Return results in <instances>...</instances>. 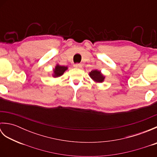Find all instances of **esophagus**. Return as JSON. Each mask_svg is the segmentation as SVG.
<instances>
[{
	"mask_svg": "<svg viewBox=\"0 0 157 157\" xmlns=\"http://www.w3.org/2000/svg\"><path fill=\"white\" fill-rule=\"evenodd\" d=\"M73 67L77 69H81L82 67V65L81 64H78V63H77V64H75L73 65Z\"/></svg>",
	"mask_w": 157,
	"mask_h": 157,
	"instance_id": "34e87169",
	"label": "esophagus"
}]
</instances>
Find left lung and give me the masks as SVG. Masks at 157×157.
I'll return each instance as SVG.
<instances>
[{
	"label": "left lung",
	"instance_id": "obj_1",
	"mask_svg": "<svg viewBox=\"0 0 157 157\" xmlns=\"http://www.w3.org/2000/svg\"><path fill=\"white\" fill-rule=\"evenodd\" d=\"M89 76L90 77L91 79L96 84L102 83L105 79V76L102 74L101 71H99L98 69H94L91 71L89 73Z\"/></svg>",
	"mask_w": 157,
	"mask_h": 157
}]
</instances>
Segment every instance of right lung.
<instances>
[{"mask_svg":"<svg viewBox=\"0 0 157 157\" xmlns=\"http://www.w3.org/2000/svg\"><path fill=\"white\" fill-rule=\"evenodd\" d=\"M68 69L67 66H61L59 64H56L55 69H53V73H52V75L53 78H59V77L63 75L65 71Z\"/></svg>","mask_w":157,"mask_h":157,"instance_id":"right-lung-1","label":"right lung"}]
</instances>
